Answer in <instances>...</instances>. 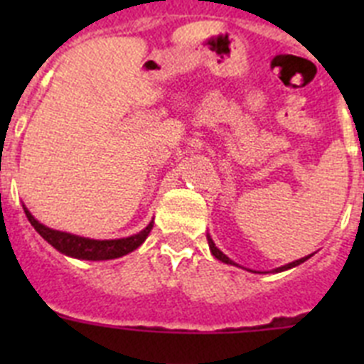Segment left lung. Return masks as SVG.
Instances as JSON below:
<instances>
[{
  "label": "left lung",
  "instance_id": "obj_1",
  "mask_svg": "<svg viewBox=\"0 0 364 364\" xmlns=\"http://www.w3.org/2000/svg\"><path fill=\"white\" fill-rule=\"evenodd\" d=\"M208 244H210V250H211V255L215 257V259H218V260H222V262H226V264H233V266H239V264H235L233 260L230 259V257H226L224 255V253L220 252V250H218L217 246H215V242H213V239H211L210 235H208ZM311 255H308V257H302V259H299V260H294V262H290V264H286V266H281V268H277V269H273V272L275 273H279V272H284V269H290V268H295V266H299V264H302V262H304V260H308L310 259Z\"/></svg>",
  "mask_w": 364,
  "mask_h": 364
}]
</instances>
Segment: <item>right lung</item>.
I'll return each instance as SVG.
<instances>
[{
	"label": "right lung",
	"instance_id": "1",
	"mask_svg": "<svg viewBox=\"0 0 364 364\" xmlns=\"http://www.w3.org/2000/svg\"><path fill=\"white\" fill-rule=\"evenodd\" d=\"M25 215H27L28 222L32 228L43 237L50 246H54L60 253L63 255L74 257V259H83V260H109V259H118L127 253L134 252L138 246H142L144 240L147 239L149 231L153 230V222L147 224L140 233L125 237V239H112V240H95V239H85V237H78V235H70L65 231L50 230V228L43 226L41 222L32 217L31 211L23 208Z\"/></svg>",
	"mask_w": 364,
	"mask_h": 364
}]
</instances>
